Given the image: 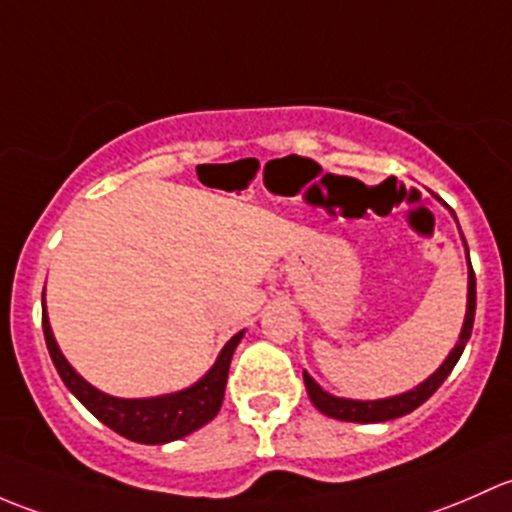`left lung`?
Segmentation results:
<instances>
[{
    "mask_svg": "<svg viewBox=\"0 0 512 512\" xmlns=\"http://www.w3.org/2000/svg\"><path fill=\"white\" fill-rule=\"evenodd\" d=\"M468 251V249H466ZM473 318H476V273H473L471 266V256H468V310H466V323H463L461 337H458L456 347L451 350V355L446 357L444 365L439 367L424 384L412 389L407 394H399V397H389V399H377V402H355V399H340L333 397V394L323 392L320 384L313 382L308 372H303L305 387H308V397L315 407L320 409L323 414L333 416V419L340 421H357V424H374V421H389L397 419V416H404L409 412H414L416 407L426 402L436 389L444 384V379L449 377L453 367H456L458 357H461L463 347H466L468 337H471L473 330Z\"/></svg>",
    "mask_w": 512,
    "mask_h": 512,
    "instance_id": "8db88e82",
    "label": "left lung"
}]
</instances>
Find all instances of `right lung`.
Segmentation results:
<instances>
[{"mask_svg": "<svg viewBox=\"0 0 512 512\" xmlns=\"http://www.w3.org/2000/svg\"><path fill=\"white\" fill-rule=\"evenodd\" d=\"M41 325H44L46 347H49V355L54 360L56 372L61 374L63 384L108 429L125 436V439L138 441V444H167V441L182 439V436L192 434V431H197L199 426H204L217 416L221 402H224L231 355H234L236 345H239L241 335H244L236 333L231 337L217 357V362H214L212 370L204 374L194 387L184 389V392L155 399H115L91 387L81 374H76V370L68 365L66 357L61 355L59 345H56L54 333H51L46 308L41 310Z\"/></svg>", "mask_w": 512, "mask_h": 512, "instance_id": "1", "label": "right lung"}]
</instances>
